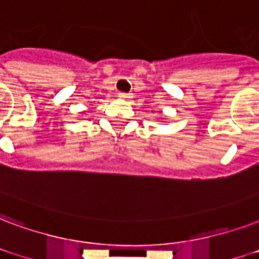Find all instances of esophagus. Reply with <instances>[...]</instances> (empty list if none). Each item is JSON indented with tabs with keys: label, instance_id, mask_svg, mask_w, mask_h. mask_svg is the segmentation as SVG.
Returning <instances> with one entry per match:
<instances>
[{
	"label": "esophagus",
	"instance_id": "1",
	"mask_svg": "<svg viewBox=\"0 0 259 259\" xmlns=\"http://www.w3.org/2000/svg\"><path fill=\"white\" fill-rule=\"evenodd\" d=\"M119 97L123 98V100H128V98H131V94H130V93H124V92H120Z\"/></svg>",
	"mask_w": 259,
	"mask_h": 259
}]
</instances>
